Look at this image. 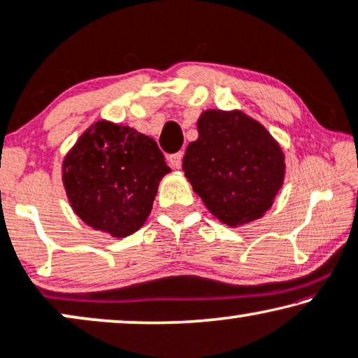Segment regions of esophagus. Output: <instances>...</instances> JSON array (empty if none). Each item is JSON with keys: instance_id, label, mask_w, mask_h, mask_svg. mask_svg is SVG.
Masks as SVG:
<instances>
[{"instance_id": "1", "label": "esophagus", "mask_w": 358, "mask_h": 358, "mask_svg": "<svg viewBox=\"0 0 358 358\" xmlns=\"http://www.w3.org/2000/svg\"><path fill=\"white\" fill-rule=\"evenodd\" d=\"M182 160H183L182 152H178V154H173V155L169 157V164L173 166L175 170H178L180 166H182Z\"/></svg>"}]
</instances>
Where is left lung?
Wrapping results in <instances>:
<instances>
[{
  "instance_id": "8db88e82",
  "label": "left lung",
  "mask_w": 358,
  "mask_h": 358,
  "mask_svg": "<svg viewBox=\"0 0 358 358\" xmlns=\"http://www.w3.org/2000/svg\"><path fill=\"white\" fill-rule=\"evenodd\" d=\"M196 127L182 169L204 206L229 227L265 216L287 173L278 141L241 109H206Z\"/></svg>"
}]
</instances>
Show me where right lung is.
<instances>
[{"label":"right lung","mask_w":358,"mask_h":358,"mask_svg":"<svg viewBox=\"0 0 358 358\" xmlns=\"http://www.w3.org/2000/svg\"><path fill=\"white\" fill-rule=\"evenodd\" d=\"M170 171L152 137L99 119L66 152L62 182L76 216L94 231L122 239L144 226Z\"/></svg>","instance_id":"obj_1"}]
</instances>
